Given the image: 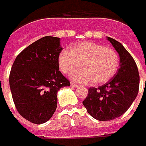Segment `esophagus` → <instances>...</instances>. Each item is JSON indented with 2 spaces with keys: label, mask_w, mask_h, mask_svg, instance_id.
<instances>
[{
  "label": "esophagus",
  "mask_w": 146,
  "mask_h": 146,
  "mask_svg": "<svg viewBox=\"0 0 146 146\" xmlns=\"http://www.w3.org/2000/svg\"><path fill=\"white\" fill-rule=\"evenodd\" d=\"M71 86H72V87H75V88L78 87V86H78V84H76V83H74V82H71Z\"/></svg>",
  "instance_id": "1"
}]
</instances>
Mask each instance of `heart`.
<instances>
[{
    "mask_svg": "<svg viewBox=\"0 0 146 146\" xmlns=\"http://www.w3.org/2000/svg\"><path fill=\"white\" fill-rule=\"evenodd\" d=\"M63 73L70 74L80 65L83 69L71 75L73 81L81 83L94 82L101 84L108 82L115 74L119 66V56L111 48L91 42H85L73 46L71 51L63 50L58 58Z\"/></svg>",
    "mask_w": 146,
    "mask_h": 146,
    "instance_id": "1",
    "label": "heart"
}]
</instances>
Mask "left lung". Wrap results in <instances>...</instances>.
<instances>
[{"label":"left lung","instance_id":"1","mask_svg":"<svg viewBox=\"0 0 146 146\" xmlns=\"http://www.w3.org/2000/svg\"><path fill=\"white\" fill-rule=\"evenodd\" d=\"M107 39L119 56V68L107 83L89 88L88 96L82 101L88 113L99 121L115 119L127 111L137 97L140 81L131 55L116 40Z\"/></svg>","mask_w":146,"mask_h":146}]
</instances>
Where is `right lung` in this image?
Segmentation results:
<instances>
[{
    "mask_svg": "<svg viewBox=\"0 0 146 146\" xmlns=\"http://www.w3.org/2000/svg\"><path fill=\"white\" fill-rule=\"evenodd\" d=\"M60 38L45 36L17 56L12 64L9 86L15 108L27 120L42 124L57 107V92L70 82L59 71Z\"/></svg>",
    "mask_w": 146,
    "mask_h": 146,
    "instance_id": "obj_1",
    "label": "right lung"
}]
</instances>
